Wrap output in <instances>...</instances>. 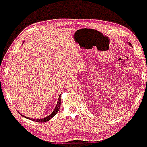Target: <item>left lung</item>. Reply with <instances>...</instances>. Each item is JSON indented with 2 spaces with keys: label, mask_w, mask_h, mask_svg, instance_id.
Segmentation results:
<instances>
[{
  "label": "left lung",
  "mask_w": 147,
  "mask_h": 147,
  "mask_svg": "<svg viewBox=\"0 0 147 147\" xmlns=\"http://www.w3.org/2000/svg\"><path fill=\"white\" fill-rule=\"evenodd\" d=\"M129 45H131V43H130V42H129Z\"/></svg>",
  "instance_id": "8db88e82"
}]
</instances>
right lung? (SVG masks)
<instances>
[{
	"label": "right lung",
	"mask_w": 147,
	"mask_h": 147,
	"mask_svg": "<svg viewBox=\"0 0 147 147\" xmlns=\"http://www.w3.org/2000/svg\"><path fill=\"white\" fill-rule=\"evenodd\" d=\"M60 95H61V94H60ZM60 103H61V102H60V96L58 98V101H57V105H56V107H55L54 110L53 111V112H52L50 115H48L47 117H44V118H42V119H32V118H30V117H28L24 116V115H23L22 114H20V115H21V116H23V117L27 118V119L32 120V121H36V122H45V121H49L50 119H52V118H53V117H54L55 115L57 113V112H58L59 109H60ZM19 113H20V112H19Z\"/></svg>",
	"instance_id": "obj_1"
}]
</instances>
